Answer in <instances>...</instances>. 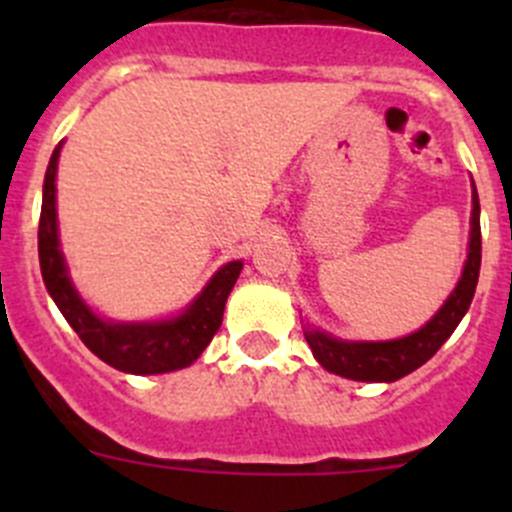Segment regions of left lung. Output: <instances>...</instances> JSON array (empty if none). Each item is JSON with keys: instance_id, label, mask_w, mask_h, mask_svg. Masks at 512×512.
Segmentation results:
<instances>
[{"instance_id": "8db88e82", "label": "left lung", "mask_w": 512, "mask_h": 512, "mask_svg": "<svg viewBox=\"0 0 512 512\" xmlns=\"http://www.w3.org/2000/svg\"><path fill=\"white\" fill-rule=\"evenodd\" d=\"M480 272V203L478 190L473 185L471 210V242H468V260L451 297L443 307L409 337L391 339V342H344L327 332L307 327L304 339L312 349L314 359L332 374L354 381H396L426 364L443 347L453 329L466 317L471 299L476 294Z\"/></svg>"}]
</instances>
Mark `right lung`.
<instances>
[{
  "mask_svg": "<svg viewBox=\"0 0 512 512\" xmlns=\"http://www.w3.org/2000/svg\"><path fill=\"white\" fill-rule=\"evenodd\" d=\"M64 141L54 148L44 175L39 218V265L44 285L81 342L108 366L126 374H165L193 364L223 324L227 294L240 277L242 262L220 267L185 312L163 322H108L91 312L71 285L56 225V165Z\"/></svg>",
  "mask_w": 512,
  "mask_h": 512,
  "instance_id": "right-lung-1",
  "label": "right lung"
}]
</instances>
